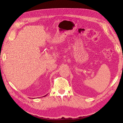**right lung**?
Returning <instances> with one entry per match:
<instances>
[{
  "instance_id": "right-lung-1",
  "label": "right lung",
  "mask_w": 123,
  "mask_h": 123,
  "mask_svg": "<svg viewBox=\"0 0 123 123\" xmlns=\"http://www.w3.org/2000/svg\"><path fill=\"white\" fill-rule=\"evenodd\" d=\"M46 95H45V96H46Z\"/></svg>"
}]
</instances>
